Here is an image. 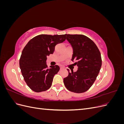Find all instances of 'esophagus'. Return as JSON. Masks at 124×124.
Instances as JSON below:
<instances>
[{"label": "esophagus", "mask_w": 124, "mask_h": 124, "mask_svg": "<svg viewBox=\"0 0 124 124\" xmlns=\"http://www.w3.org/2000/svg\"><path fill=\"white\" fill-rule=\"evenodd\" d=\"M63 69H64V68H63V67H61V68H60V69H61V70H62Z\"/></svg>", "instance_id": "1"}]
</instances>
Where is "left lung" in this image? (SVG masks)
Returning a JSON list of instances; mask_svg holds the SVG:
<instances>
[{
    "label": "left lung",
    "instance_id": "8db88e82",
    "mask_svg": "<svg viewBox=\"0 0 124 124\" xmlns=\"http://www.w3.org/2000/svg\"><path fill=\"white\" fill-rule=\"evenodd\" d=\"M66 39L73 48L71 61H76V72L68 71L69 74L63 78L67 89L76 93H82L88 90L96 80L102 65L100 52L96 44L83 35L66 34Z\"/></svg>",
    "mask_w": 124,
    "mask_h": 124
}]
</instances>
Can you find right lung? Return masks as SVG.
I'll list each match as a JSON object with an SVG mask.
<instances>
[{"label":"right lung","instance_id":"1","mask_svg":"<svg viewBox=\"0 0 124 124\" xmlns=\"http://www.w3.org/2000/svg\"><path fill=\"white\" fill-rule=\"evenodd\" d=\"M66 35H39L33 37L23 48L20 67L25 82L33 91L42 92L50 88L59 67L55 65L48 68L46 56L53 53L56 44L65 41Z\"/></svg>","mask_w":124,"mask_h":124}]
</instances>
